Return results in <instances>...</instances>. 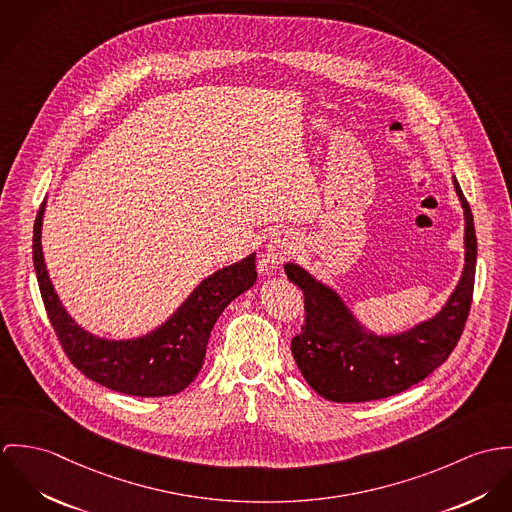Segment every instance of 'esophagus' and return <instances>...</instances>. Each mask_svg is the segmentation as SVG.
Instances as JSON below:
<instances>
[{"mask_svg": "<svg viewBox=\"0 0 512 512\" xmlns=\"http://www.w3.org/2000/svg\"><path fill=\"white\" fill-rule=\"evenodd\" d=\"M294 251V241L288 237V235H273L267 243V255L273 259V261H283L286 257H290Z\"/></svg>", "mask_w": 512, "mask_h": 512, "instance_id": "34e87169", "label": "esophagus"}]
</instances>
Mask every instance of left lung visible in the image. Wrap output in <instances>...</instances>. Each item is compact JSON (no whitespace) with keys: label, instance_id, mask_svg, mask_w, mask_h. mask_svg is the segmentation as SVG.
I'll use <instances>...</instances> for the list:
<instances>
[{"label":"left lung","instance_id":"obj_1","mask_svg":"<svg viewBox=\"0 0 512 512\" xmlns=\"http://www.w3.org/2000/svg\"><path fill=\"white\" fill-rule=\"evenodd\" d=\"M463 208L465 265L442 310L397 334L367 330L328 284L314 279L296 263L284 273L304 294V326L290 349L306 383L334 402H367L410 389L440 367L463 332L475 283L477 237L471 208L455 180Z\"/></svg>","mask_w":512,"mask_h":512}]
</instances>
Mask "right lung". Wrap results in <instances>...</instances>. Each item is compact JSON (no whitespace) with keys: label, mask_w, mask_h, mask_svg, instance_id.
Returning a JSON list of instances; mask_svg holds the SVG:
<instances>
[{"label":"right lung","mask_w":512,"mask_h":512,"mask_svg":"<svg viewBox=\"0 0 512 512\" xmlns=\"http://www.w3.org/2000/svg\"><path fill=\"white\" fill-rule=\"evenodd\" d=\"M45 206L47 200L33 228V263L49 320L72 365L88 379L131 397H169L184 391L202 369L216 320L231 300L257 281L255 253L206 277L171 318L149 334L108 340L74 322L49 279L41 245Z\"/></svg>","instance_id":"add662e5"}]
</instances>
